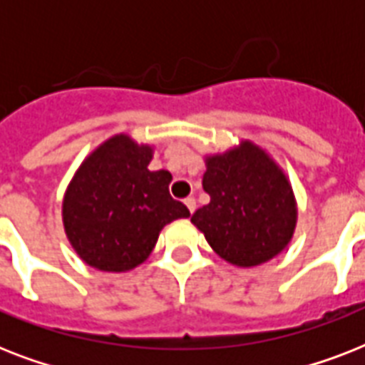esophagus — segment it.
<instances>
[{"label":"esophagus","instance_id":"obj_1","mask_svg":"<svg viewBox=\"0 0 365 365\" xmlns=\"http://www.w3.org/2000/svg\"><path fill=\"white\" fill-rule=\"evenodd\" d=\"M185 206H187V210L193 214L195 208H197V200H195L193 197H187V199H185Z\"/></svg>","mask_w":365,"mask_h":365}]
</instances>
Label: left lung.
<instances>
[{
  "label": "left lung",
  "mask_w": 365,
  "mask_h": 365,
  "mask_svg": "<svg viewBox=\"0 0 365 365\" xmlns=\"http://www.w3.org/2000/svg\"><path fill=\"white\" fill-rule=\"evenodd\" d=\"M202 189L210 202L191 222L220 257L239 267H255L282 252L297 222L288 178L252 142L223 155L206 157Z\"/></svg>",
  "instance_id": "obj_1"
}]
</instances>
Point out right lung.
Returning a JSON list of instances; mask_svg holds the SVG:
<instances>
[{
	"label": "right lung",
	"instance_id": "add662e5",
	"mask_svg": "<svg viewBox=\"0 0 365 365\" xmlns=\"http://www.w3.org/2000/svg\"><path fill=\"white\" fill-rule=\"evenodd\" d=\"M149 145L117 134L83 160L66 189L62 220L68 240L87 265L130 271L148 259L166 223L189 217L168 193L172 174L151 172Z\"/></svg>",
	"mask_w": 365,
	"mask_h": 365
}]
</instances>
